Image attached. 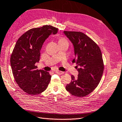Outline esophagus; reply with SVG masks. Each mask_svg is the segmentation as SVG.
<instances>
[{
  "instance_id": "esophagus-1",
  "label": "esophagus",
  "mask_w": 122,
  "mask_h": 122,
  "mask_svg": "<svg viewBox=\"0 0 122 122\" xmlns=\"http://www.w3.org/2000/svg\"><path fill=\"white\" fill-rule=\"evenodd\" d=\"M55 72H56V73L58 74H60V75L64 74V72H63V71H57V70Z\"/></svg>"
}]
</instances>
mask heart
<instances>
[{
    "mask_svg": "<svg viewBox=\"0 0 122 122\" xmlns=\"http://www.w3.org/2000/svg\"><path fill=\"white\" fill-rule=\"evenodd\" d=\"M64 41H66V40L64 39V38H62V37H61V38L59 39V42H64Z\"/></svg>",
    "mask_w": 122,
    "mask_h": 122,
    "instance_id": "b5f03b06",
    "label": "heart"
}]
</instances>
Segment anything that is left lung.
Segmentation results:
<instances>
[{"instance_id": "1", "label": "left lung", "mask_w": 122, "mask_h": 122, "mask_svg": "<svg viewBox=\"0 0 122 122\" xmlns=\"http://www.w3.org/2000/svg\"><path fill=\"white\" fill-rule=\"evenodd\" d=\"M64 33L73 43L78 75L75 79L71 75V82L65 89L71 95L84 97L92 93L101 81L104 70L102 52L94 41L81 32L64 31Z\"/></svg>"}]
</instances>
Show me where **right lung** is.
<instances>
[{"instance_id": "obj_1", "label": "right lung", "mask_w": 122, "mask_h": 122, "mask_svg": "<svg viewBox=\"0 0 122 122\" xmlns=\"http://www.w3.org/2000/svg\"><path fill=\"white\" fill-rule=\"evenodd\" d=\"M57 28L45 25L34 28L21 35L12 52L10 63L15 81L20 89L30 95L39 94L47 88L51 76L49 72L37 70L40 51L45 40L57 33Z\"/></svg>"}]
</instances>
